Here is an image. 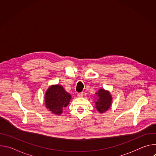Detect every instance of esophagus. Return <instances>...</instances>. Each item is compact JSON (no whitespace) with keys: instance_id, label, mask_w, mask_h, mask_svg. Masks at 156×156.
Returning <instances> with one entry per match:
<instances>
[{"instance_id":"esophagus-1","label":"esophagus","mask_w":156,"mask_h":156,"mask_svg":"<svg viewBox=\"0 0 156 156\" xmlns=\"http://www.w3.org/2000/svg\"><path fill=\"white\" fill-rule=\"evenodd\" d=\"M83 96V93H78V97L79 98H81Z\"/></svg>"}]
</instances>
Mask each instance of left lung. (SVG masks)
<instances>
[{
	"instance_id": "obj_1",
	"label": "left lung",
	"mask_w": 156,
	"mask_h": 156,
	"mask_svg": "<svg viewBox=\"0 0 156 156\" xmlns=\"http://www.w3.org/2000/svg\"><path fill=\"white\" fill-rule=\"evenodd\" d=\"M96 95L98 97L97 101L95 102L96 108L99 113L103 114L108 110L112 105V97L109 91L104 89H99Z\"/></svg>"
}]
</instances>
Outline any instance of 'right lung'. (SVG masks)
<instances>
[{"mask_svg":"<svg viewBox=\"0 0 156 156\" xmlns=\"http://www.w3.org/2000/svg\"><path fill=\"white\" fill-rule=\"evenodd\" d=\"M71 99V95L66 92L62 86L52 85L46 93L45 104L54 114L60 115L62 114L63 108L69 105Z\"/></svg>","mask_w":156,"mask_h":156,"instance_id":"right-lung-1","label":"right lung"}]
</instances>
